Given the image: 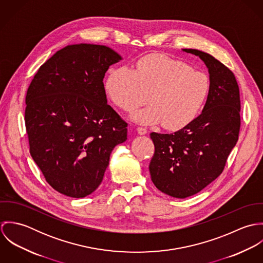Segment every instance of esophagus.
<instances>
[{
	"label": "esophagus",
	"mask_w": 263,
	"mask_h": 263,
	"mask_svg": "<svg viewBox=\"0 0 263 263\" xmlns=\"http://www.w3.org/2000/svg\"><path fill=\"white\" fill-rule=\"evenodd\" d=\"M137 132H138V134H139L140 136H144V135L147 134V129H146L145 127H138V128H137Z\"/></svg>",
	"instance_id": "1"
}]
</instances>
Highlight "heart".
Returning <instances> with one entry per match:
<instances>
[{"label": "heart", "instance_id": "1", "mask_svg": "<svg viewBox=\"0 0 263 263\" xmlns=\"http://www.w3.org/2000/svg\"><path fill=\"white\" fill-rule=\"evenodd\" d=\"M106 91L113 102L124 111H133L148 100L149 106L132 118L143 124L162 122L177 130L201 112L211 93V81L202 72L164 54H149L134 70H114L106 81Z\"/></svg>", "mask_w": 263, "mask_h": 263}]
</instances>
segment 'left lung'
<instances>
[{
	"label": "left lung",
	"mask_w": 263,
	"mask_h": 263,
	"mask_svg": "<svg viewBox=\"0 0 263 263\" xmlns=\"http://www.w3.org/2000/svg\"><path fill=\"white\" fill-rule=\"evenodd\" d=\"M205 65L211 93L201 113L174 134H150L155 154L149 170L155 186L176 198L191 196L223 172L240 130V94L234 74L210 53L185 48Z\"/></svg>",
	"instance_id": "obj_1"
}]
</instances>
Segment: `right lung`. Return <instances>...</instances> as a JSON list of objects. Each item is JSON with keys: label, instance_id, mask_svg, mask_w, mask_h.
<instances>
[{"label": "right lung", "instance_id": "right-lung-1", "mask_svg": "<svg viewBox=\"0 0 263 263\" xmlns=\"http://www.w3.org/2000/svg\"><path fill=\"white\" fill-rule=\"evenodd\" d=\"M112 48L68 45L47 60L26 95L30 154L48 184L70 197L91 194L102 182L127 123L107 104L103 79L120 62Z\"/></svg>", "mask_w": 263, "mask_h": 263}]
</instances>
